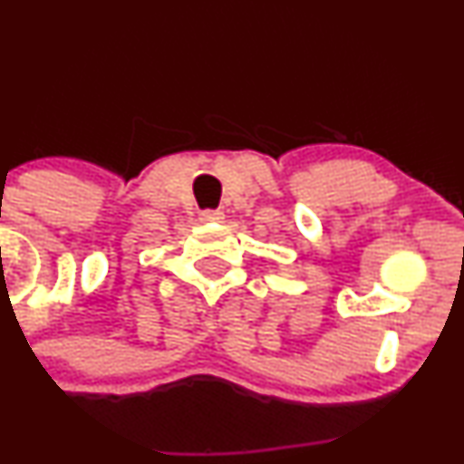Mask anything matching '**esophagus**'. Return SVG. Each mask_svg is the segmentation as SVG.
Segmentation results:
<instances>
[{"mask_svg":"<svg viewBox=\"0 0 464 464\" xmlns=\"http://www.w3.org/2000/svg\"><path fill=\"white\" fill-rule=\"evenodd\" d=\"M222 211H214V209H209V211H202L200 214V220L202 222H220L222 220Z\"/></svg>","mask_w":464,"mask_h":464,"instance_id":"1","label":"esophagus"}]
</instances>
